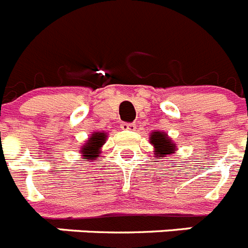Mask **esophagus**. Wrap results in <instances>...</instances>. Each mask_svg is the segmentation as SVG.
I'll use <instances>...</instances> for the list:
<instances>
[{
	"label": "esophagus",
	"instance_id": "1",
	"mask_svg": "<svg viewBox=\"0 0 248 248\" xmlns=\"http://www.w3.org/2000/svg\"><path fill=\"white\" fill-rule=\"evenodd\" d=\"M122 129H124V130H134L136 129V124L134 123H123Z\"/></svg>",
	"mask_w": 248,
	"mask_h": 248
}]
</instances>
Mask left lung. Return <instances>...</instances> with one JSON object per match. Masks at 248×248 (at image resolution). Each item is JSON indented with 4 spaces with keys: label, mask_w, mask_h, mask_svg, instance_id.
Instances as JSON below:
<instances>
[{
    "label": "left lung",
    "mask_w": 248,
    "mask_h": 248,
    "mask_svg": "<svg viewBox=\"0 0 248 248\" xmlns=\"http://www.w3.org/2000/svg\"><path fill=\"white\" fill-rule=\"evenodd\" d=\"M151 143L156 148V155L158 157H165L175 151V143L171 142L165 133L153 132L151 134Z\"/></svg>",
    "instance_id": "8db88e82"
}]
</instances>
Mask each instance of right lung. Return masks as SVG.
Returning <instances> with one entry per match:
<instances>
[{"instance_id": "add662e5", "label": "right lung", "mask_w": 248, "mask_h": 248, "mask_svg": "<svg viewBox=\"0 0 248 248\" xmlns=\"http://www.w3.org/2000/svg\"><path fill=\"white\" fill-rule=\"evenodd\" d=\"M106 134L105 133H93L91 138L87 140L85 146H83L82 156L89 159H96L99 156L100 148L105 143Z\"/></svg>"}]
</instances>
